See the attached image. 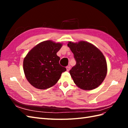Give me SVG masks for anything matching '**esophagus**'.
Wrapping results in <instances>:
<instances>
[{
  "instance_id": "esophagus-1",
  "label": "esophagus",
  "mask_w": 128,
  "mask_h": 128,
  "mask_svg": "<svg viewBox=\"0 0 128 128\" xmlns=\"http://www.w3.org/2000/svg\"><path fill=\"white\" fill-rule=\"evenodd\" d=\"M70 66H66V71L69 72L70 70Z\"/></svg>"
}]
</instances>
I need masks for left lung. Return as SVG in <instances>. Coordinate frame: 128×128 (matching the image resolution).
Here are the masks:
<instances>
[{"instance_id":"left-lung-1","label":"left lung","mask_w":128,"mask_h":128,"mask_svg":"<svg viewBox=\"0 0 128 128\" xmlns=\"http://www.w3.org/2000/svg\"><path fill=\"white\" fill-rule=\"evenodd\" d=\"M68 46L76 62L69 72L74 83L84 90L98 87L107 72V62L103 53L94 45L83 40L69 42Z\"/></svg>"}]
</instances>
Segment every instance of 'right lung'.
<instances>
[{"instance_id": "obj_1", "label": "right lung", "mask_w": 128, "mask_h": 128, "mask_svg": "<svg viewBox=\"0 0 128 128\" xmlns=\"http://www.w3.org/2000/svg\"><path fill=\"white\" fill-rule=\"evenodd\" d=\"M62 44L46 40L36 45L24 59L23 68L27 80L34 88L44 90L55 85L66 68L59 64L56 53Z\"/></svg>"}]
</instances>
